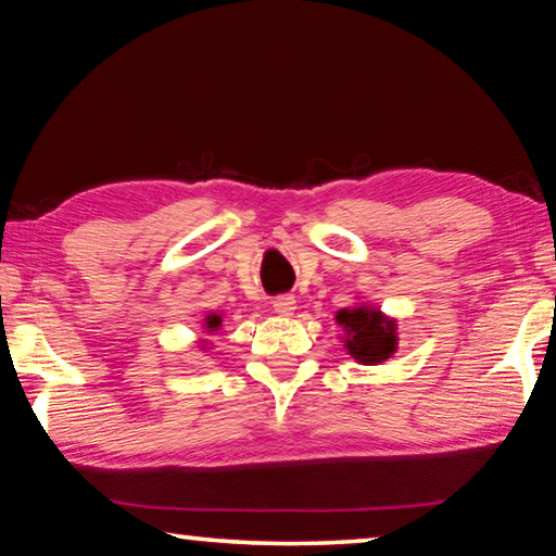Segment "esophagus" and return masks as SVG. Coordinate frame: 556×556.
Returning <instances> with one entry per match:
<instances>
[{"label": "esophagus", "mask_w": 556, "mask_h": 556, "mask_svg": "<svg viewBox=\"0 0 556 556\" xmlns=\"http://www.w3.org/2000/svg\"><path fill=\"white\" fill-rule=\"evenodd\" d=\"M271 306H275V312H277V314H281V316H291V314H294V308H296V299H294V296H289V294H285V296H277L275 301H271Z\"/></svg>", "instance_id": "obj_1"}]
</instances>
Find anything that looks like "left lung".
<instances>
[{"label": "left lung", "instance_id": "obj_1", "mask_svg": "<svg viewBox=\"0 0 556 556\" xmlns=\"http://www.w3.org/2000/svg\"><path fill=\"white\" fill-rule=\"evenodd\" d=\"M343 326V343L357 363L380 365L397 351V321L370 304L345 306L336 314Z\"/></svg>", "mask_w": 556, "mask_h": 556}]
</instances>
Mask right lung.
Masks as SVG:
<instances>
[{
	"label": "right lung",
	"mask_w": 556,
	"mask_h": 556,
	"mask_svg": "<svg viewBox=\"0 0 556 556\" xmlns=\"http://www.w3.org/2000/svg\"><path fill=\"white\" fill-rule=\"evenodd\" d=\"M223 326V314H215V312H211L208 316H205L203 318V328H205V333H208V336H213L215 331H218V328ZM203 345V351H205V348H208V343H201Z\"/></svg>",
	"instance_id": "obj_1"
}]
</instances>
